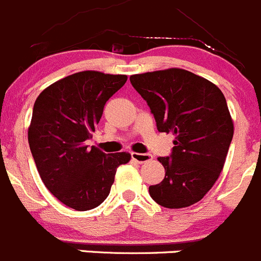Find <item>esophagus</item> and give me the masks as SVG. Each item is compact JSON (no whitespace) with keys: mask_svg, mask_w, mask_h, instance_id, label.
I'll return each instance as SVG.
<instances>
[{"mask_svg":"<svg viewBox=\"0 0 261 261\" xmlns=\"http://www.w3.org/2000/svg\"><path fill=\"white\" fill-rule=\"evenodd\" d=\"M131 158L139 164H144V162H148V161L152 160V155L149 153H136L133 152L131 153Z\"/></svg>","mask_w":261,"mask_h":261,"instance_id":"obj_1","label":"esophagus"}]
</instances>
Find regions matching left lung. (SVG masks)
I'll use <instances>...</instances> for the list:
<instances>
[{
    "instance_id": "obj_1",
    "label": "left lung",
    "mask_w": 261,
    "mask_h": 261,
    "mask_svg": "<svg viewBox=\"0 0 261 261\" xmlns=\"http://www.w3.org/2000/svg\"><path fill=\"white\" fill-rule=\"evenodd\" d=\"M149 106L160 133L175 135L170 157H160L165 179L149 194L167 208L201 201L218 180L233 138V121L223 92L208 80L180 68L130 77Z\"/></svg>"
}]
</instances>
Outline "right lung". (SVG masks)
<instances>
[{
    "label": "right lung",
    "instance_id": "obj_1",
    "mask_svg": "<svg viewBox=\"0 0 261 261\" xmlns=\"http://www.w3.org/2000/svg\"><path fill=\"white\" fill-rule=\"evenodd\" d=\"M126 81L125 74L84 70L54 82L36 99L29 148L46 188L68 207L87 211L103 203L117 167L130 161V153L107 154L85 143Z\"/></svg>",
    "mask_w": 261,
    "mask_h": 261
}]
</instances>
